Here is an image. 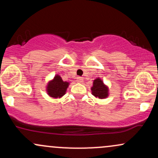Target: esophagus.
<instances>
[{"label": "esophagus", "instance_id": "1", "mask_svg": "<svg viewBox=\"0 0 158 158\" xmlns=\"http://www.w3.org/2000/svg\"><path fill=\"white\" fill-rule=\"evenodd\" d=\"M77 82H79V83L83 82V79H82V77H77Z\"/></svg>", "mask_w": 158, "mask_h": 158}]
</instances>
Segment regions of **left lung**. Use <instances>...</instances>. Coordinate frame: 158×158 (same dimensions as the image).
<instances>
[{
    "instance_id": "8db88e82",
    "label": "left lung",
    "mask_w": 158,
    "mask_h": 158,
    "mask_svg": "<svg viewBox=\"0 0 158 158\" xmlns=\"http://www.w3.org/2000/svg\"><path fill=\"white\" fill-rule=\"evenodd\" d=\"M91 90L92 94L96 97L103 99L108 97V88L103 84L102 81L99 79H97L94 81Z\"/></svg>"
}]
</instances>
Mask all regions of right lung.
<instances>
[{"label":"right lung","instance_id":"1","mask_svg":"<svg viewBox=\"0 0 158 158\" xmlns=\"http://www.w3.org/2000/svg\"><path fill=\"white\" fill-rule=\"evenodd\" d=\"M68 85V81H63L59 76H56L48 85V94L53 98L61 97L66 92Z\"/></svg>","mask_w":158,"mask_h":158}]
</instances>
